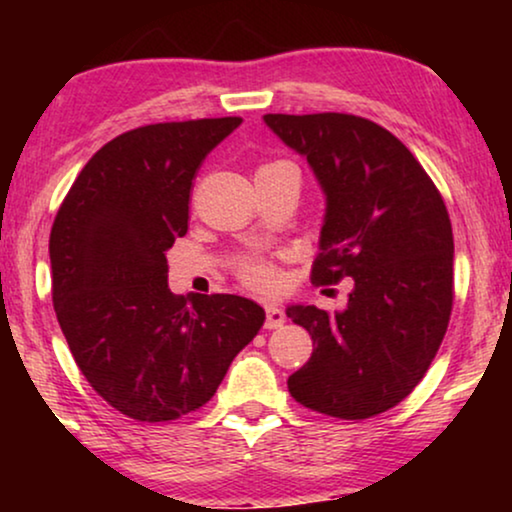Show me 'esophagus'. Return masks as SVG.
Here are the masks:
<instances>
[{"instance_id":"obj_1","label":"esophagus","mask_w":512,"mask_h":512,"mask_svg":"<svg viewBox=\"0 0 512 512\" xmlns=\"http://www.w3.org/2000/svg\"><path fill=\"white\" fill-rule=\"evenodd\" d=\"M284 321H286V314L282 312V307H277V305H265V328H279V326H284Z\"/></svg>"}]
</instances>
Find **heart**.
Listing matches in <instances>:
<instances>
[{
    "mask_svg": "<svg viewBox=\"0 0 512 512\" xmlns=\"http://www.w3.org/2000/svg\"><path fill=\"white\" fill-rule=\"evenodd\" d=\"M237 277L256 291H272L279 282L277 268L263 256H247L237 263Z\"/></svg>",
    "mask_w": 512,
    "mask_h": 512,
    "instance_id": "heart-1",
    "label": "heart"
}]
</instances>
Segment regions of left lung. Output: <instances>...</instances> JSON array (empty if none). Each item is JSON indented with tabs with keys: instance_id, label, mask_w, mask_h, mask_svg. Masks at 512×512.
Segmentation results:
<instances>
[{
	"instance_id": "left-lung-1",
	"label": "left lung",
	"mask_w": 512,
	"mask_h": 512,
	"mask_svg": "<svg viewBox=\"0 0 512 512\" xmlns=\"http://www.w3.org/2000/svg\"><path fill=\"white\" fill-rule=\"evenodd\" d=\"M326 193L312 284L354 279L345 312L293 305L314 352L289 377L300 405L338 419L387 412L422 382L450 324L454 240L443 195L408 146L354 114H265Z\"/></svg>"
}]
</instances>
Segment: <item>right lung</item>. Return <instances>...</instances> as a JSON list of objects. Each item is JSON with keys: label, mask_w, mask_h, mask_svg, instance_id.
Segmentation results:
<instances>
[{"label": "right lung", "mask_w": 512, "mask_h": 512, "mask_svg": "<svg viewBox=\"0 0 512 512\" xmlns=\"http://www.w3.org/2000/svg\"><path fill=\"white\" fill-rule=\"evenodd\" d=\"M240 123L123 132L88 160L53 221L55 317L90 387L137 422L202 408L265 321L254 300L167 289L165 251L188 230L195 174Z\"/></svg>", "instance_id": "obj_1"}]
</instances>
